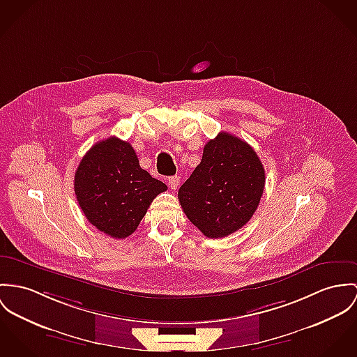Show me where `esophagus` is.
I'll list each match as a JSON object with an SVG mask.
<instances>
[{
    "label": "esophagus",
    "instance_id": "esophagus-1",
    "mask_svg": "<svg viewBox=\"0 0 357 357\" xmlns=\"http://www.w3.org/2000/svg\"><path fill=\"white\" fill-rule=\"evenodd\" d=\"M178 184H180V177L178 176H172V177L167 178V185H169L170 190H173V191L177 190Z\"/></svg>",
    "mask_w": 357,
    "mask_h": 357
}]
</instances>
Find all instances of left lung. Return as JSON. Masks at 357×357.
I'll list each match as a JSON object with an SVG mask.
<instances>
[{
    "instance_id": "8db88e82",
    "label": "left lung",
    "mask_w": 357,
    "mask_h": 357,
    "mask_svg": "<svg viewBox=\"0 0 357 357\" xmlns=\"http://www.w3.org/2000/svg\"><path fill=\"white\" fill-rule=\"evenodd\" d=\"M264 169L244 140L220 132L207 142L202 161L180 187L178 200L188 220L204 236L221 238L244 227L259 206Z\"/></svg>"
}]
</instances>
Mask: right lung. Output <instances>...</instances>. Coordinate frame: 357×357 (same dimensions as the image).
<instances>
[{
  "instance_id": "obj_1",
  "label": "right lung",
  "mask_w": 357,
  "mask_h": 357,
  "mask_svg": "<svg viewBox=\"0 0 357 357\" xmlns=\"http://www.w3.org/2000/svg\"><path fill=\"white\" fill-rule=\"evenodd\" d=\"M162 181L140 167L128 142L116 136L94 144L75 173V194L90 224L113 238H126L139 227Z\"/></svg>"
}]
</instances>
